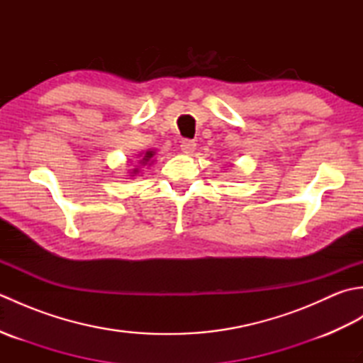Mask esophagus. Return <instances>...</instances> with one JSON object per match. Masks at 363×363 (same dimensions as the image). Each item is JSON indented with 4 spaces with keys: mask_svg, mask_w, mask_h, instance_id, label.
<instances>
[{
    "mask_svg": "<svg viewBox=\"0 0 363 363\" xmlns=\"http://www.w3.org/2000/svg\"><path fill=\"white\" fill-rule=\"evenodd\" d=\"M196 150V143L194 140H182L181 142V151L184 154H191Z\"/></svg>",
    "mask_w": 363,
    "mask_h": 363,
    "instance_id": "34e87169",
    "label": "esophagus"
}]
</instances>
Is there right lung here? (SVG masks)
<instances>
[{"instance_id":"1","label":"right lung","mask_w":363,"mask_h":363,"mask_svg":"<svg viewBox=\"0 0 363 363\" xmlns=\"http://www.w3.org/2000/svg\"><path fill=\"white\" fill-rule=\"evenodd\" d=\"M154 154H156V151H154V150H146V151H143V152H140V154H137V159H138L137 164H140V165H143V167L152 165V164H154V159H152ZM135 167H137V165H135ZM138 172H140V169H138V168L129 169V176H137Z\"/></svg>"}]
</instances>
